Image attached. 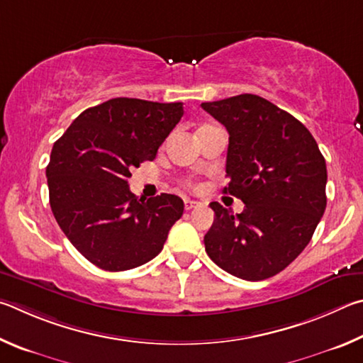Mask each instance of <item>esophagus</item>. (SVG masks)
I'll use <instances>...</instances> for the list:
<instances>
[{
  "instance_id": "34e87169",
  "label": "esophagus",
  "mask_w": 363,
  "mask_h": 363,
  "mask_svg": "<svg viewBox=\"0 0 363 363\" xmlns=\"http://www.w3.org/2000/svg\"><path fill=\"white\" fill-rule=\"evenodd\" d=\"M198 206H199L198 201H191V199H186L185 201V208H186V211H193V208H196Z\"/></svg>"
}]
</instances>
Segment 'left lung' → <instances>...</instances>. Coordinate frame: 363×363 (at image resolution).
I'll list each match as a JSON object with an SVG mask.
<instances>
[{
	"instance_id": "1",
	"label": "left lung",
	"mask_w": 363,
	"mask_h": 363,
	"mask_svg": "<svg viewBox=\"0 0 363 363\" xmlns=\"http://www.w3.org/2000/svg\"><path fill=\"white\" fill-rule=\"evenodd\" d=\"M201 106L230 133L223 193L245 204L233 215L211 202L207 255L244 281L276 276L304 250L325 212V159L300 121L258 95Z\"/></svg>"
}]
</instances>
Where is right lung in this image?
Returning <instances> with one entry per match:
<instances>
[{
  "mask_svg": "<svg viewBox=\"0 0 363 363\" xmlns=\"http://www.w3.org/2000/svg\"><path fill=\"white\" fill-rule=\"evenodd\" d=\"M183 104L118 97L87 108L57 140L46 167L49 202L60 230L105 271H127L162 250L185 204L174 194L145 201L127 178L183 116Z\"/></svg>",
  "mask_w": 363,
  "mask_h": 363,
  "instance_id": "obj_1",
  "label": "right lung"
}]
</instances>
